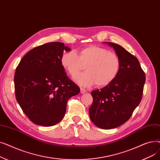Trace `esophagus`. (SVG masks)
Returning a JSON list of instances; mask_svg holds the SVG:
<instances>
[{
  "mask_svg": "<svg viewBox=\"0 0 160 160\" xmlns=\"http://www.w3.org/2000/svg\"><path fill=\"white\" fill-rule=\"evenodd\" d=\"M86 89H83V88H80V93H86Z\"/></svg>",
  "mask_w": 160,
  "mask_h": 160,
  "instance_id": "34e87169",
  "label": "esophagus"
}]
</instances>
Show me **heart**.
I'll list each match as a JSON object with an SVG mask.
<instances>
[{"instance_id": "heart-1", "label": "heart", "mask_w": 160, "mask_h": 160, "mask_svg": "<svg viewBox=\"0 0 160 160\" xmlns=\"http://www.w3.org/2000/svg\"><path fill=\"white\" fill-rule=\"evenodd\" d=\"M61 64L72 77L85 65L86 71L75 77L76 82L83 87H89L95 83L97 87L109 85L118 75L121 67L119 58L115 53L95 45L86 47L74 52L63 53Z\"/></svg>"}]
</instances>
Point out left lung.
Wrapping results in <instances>:
<instances>
[{
    "instance_id": "obj_1",
    "label": "left lung",
    "mask_w": 160,
    "mask_h": 160,
    "mask_svg": "<svg viewBox=\"0 0 160 160\" xmlns=\"http://www.w3.org/2000/svg\"><path fill=\"white\" fill-rule=\"evenodd\" d=\"M119 56L121 67L115 79L103 88L91 92L93 102L89 109L91 121L102 129H112L127 122L139 104L145 74L138 58L122 47L106 42Z\"/></svg>"
}]
</instances>
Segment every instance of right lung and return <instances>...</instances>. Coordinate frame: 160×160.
I'll use <instances>...</instances> for the list:
<instances>
[{"label": "right lung", "instance_id": "1", "mask_svg": "<svg viewBox=\"0 0 160 160\" xmlns=\"http://www.w3.org/2000/svg\"><path fill=\"white\" fill-rule=\"evenodd\" d=\"M70 50L60 42L48 43L30 50L17 67V101L36 124L51 127L58 123L65 113L67 100L80 93L61 64L63 51Z\"/></svg>", "mask_w": 160, "mask_h": 160}]
</instances>
